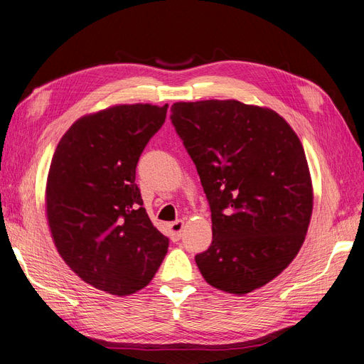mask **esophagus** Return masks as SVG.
Listing matches in <instances>:
<instances>
[{
  "label": "esophagus",
  "mask_w": 364,
  "mask_h": 364,
  "mask_svg": "<svg viewBox=\"0 0 364 364\" xmlns=\"http://www.w3.org/2000/svg\"><path fill=\"white\" fill-rule=\"evenodd\" d=\"M168 230H170V235L173 241H178L182 235V230H183V220H176V222L168 225Z\"/></svg>",
  "instance_id": "obj_1"
}]
</instances>
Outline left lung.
Segmentation results:
<instances>
[{
  "label": "left lung",
  "instance_id": "1",
  "mask_svg": "<svg viewBox=\"0 0 364 364\" xmlns=\"http://www.w3.org/2000/svg\"><path fill=\"white\" fill-rule=\"evenodd\" d=\"M170 118L211 209L213 243L196 255L202 277L232 294L262 287L293 261L310 225L299 138L272 109L237 100L174 103Z\"/></svg>",
  "mask_w": 364,
  "mask_h": 364
}]
</instances>
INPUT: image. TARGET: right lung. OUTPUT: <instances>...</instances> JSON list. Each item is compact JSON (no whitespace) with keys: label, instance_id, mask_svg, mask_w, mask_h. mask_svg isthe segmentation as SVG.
Masks as SVG:
<instances>
[{"label":"right lung","instance_id":"right-lung-1","mask_svg":"<svg viewBox=\"0 0 364 364\" xmlns=\"http://www.w3.org/2000/svg\"><path fill=\"white\" fill-rule=\"evenodd\" d=\"M168 105H119L82 117L59 141L47 181V218L63 261L92 287L132 294L155 277L168 238L153 226L136 164Z\"/></svg>","mask_w":364,"mask_h":364}]
</instances>
